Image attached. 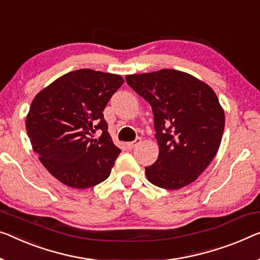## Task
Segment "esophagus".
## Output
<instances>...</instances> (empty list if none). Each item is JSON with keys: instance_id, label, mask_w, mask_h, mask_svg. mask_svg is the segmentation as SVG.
Returning <instances> with one entry per match:
<instances>
[{"instance_id": "obj_1", "label": "esophagus", "mask_w": 260, "mask_h": 260, "mask_svg": "<svg viewBox=\"0 0 260 260\" xmlns=\"http://www.w3.org/2000/svg\"><path fill=\"white\" fill-rule=\"evenodd\" d=\"M140 143H141V139L138 138L137 140H134V141H132V142H127L126 146H127V148H128V149H133L137 146L140 145Z\"/></svg>"}]
</instances>
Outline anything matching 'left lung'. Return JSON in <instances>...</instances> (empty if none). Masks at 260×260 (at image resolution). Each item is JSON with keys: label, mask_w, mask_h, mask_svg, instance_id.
I'll return each instance as SVG.
<instances>
[{"label": "left lung", "mask_w": 260, "mask_h": 260, "mask_svg": "<svg viewBox=\"0 0 260 260\" xmlns=\"http://www.w3.org/2000/svg\"><path fill=\"white\" fill-rule=\"evenodd\" d=\"M152 106L158 157L146 167L156 187L176 190L192 183L218 152L225 125L214 90L189 73L172 69L126 76Z\"/></svg>", "instance_id": "obj_1"}]
</instances>
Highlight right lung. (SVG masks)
<instances>
[{"mask_svg":"<svg viewBox=\"0 0 260 260\" xmlns=\"http://www.w3.org/2000/svg\"><path fill=\"white\" fill-rule=\"evenodd\" d=\"M121 76L81 69L59 77L35 96L25 127L32 149L53 177L86 189L110 176L120 149L104 119ZM102 131L98 141L91 135Z\"/></svg>","mask_w":260,"mask_h":260,"instance_id":"right-lung-1","label":"right lung"}]
</instances>
